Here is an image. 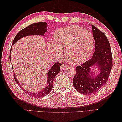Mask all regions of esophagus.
Instances as JSON below:
<instances>
[{
	"instance_id": "esophagus-1",
	"label": "esophagus",
	"mask_w": 122,
	"mask_h": 122,
	"mask_svg": "<svg viewBox=\"0 0 122 122\" xmlns=\"http://www.w3.org/2000/svg\"><path fill=\"white\" fill-rule=\"evenodd\" d=\"M66 66H67L66 64H64V63H63V64H62V65H61V69H64V68H66Z\"/></svg>"
}]
</instances>
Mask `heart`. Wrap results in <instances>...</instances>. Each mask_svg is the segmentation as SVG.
<instances>
[{"mask_svg":"<svg viewBox=\"0 0 122 122\" xmlns=\"http://www.w3.org/2000/svg\"><path fill=\"white\" fill-rule=\"evenodd\" d=\"M54 41L49 43L50 52L61 58L62 53L68 62L74 65L89 59L94 48V38L90 31L78 25L61 28L54 33Z\"/></svg>","mask_w":122,"mask_h":122,"instance_id":"heart-1","label":"heart"}]
</instances>
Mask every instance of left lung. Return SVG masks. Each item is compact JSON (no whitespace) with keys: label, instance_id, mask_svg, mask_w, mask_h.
Masks as SVG:
<instances>
[{"label":"left lung","instance_id":"left-lung-1","mask_svg":"<svg viewBox=\"0 0 122 122\" xmlns=\"http://www.w3.org/2000/svg\"><path fill=\"white\" fill-rule=\"evenodd\" d=\"M92 29L95 40L94 53L89 60L76 67L73 79L77 91L86 95L95 94L104 85L113 66L112 52L107 37L94 25H92ZM95 65L99 66L100 73L92 78L89 75L90 68Z\"/></svg>","mask_w":122,"mask_h":122}]
</instances>
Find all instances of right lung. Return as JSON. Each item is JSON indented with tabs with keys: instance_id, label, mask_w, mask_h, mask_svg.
<instances>
[{
	"instance_id": "add662e5",
	"label": "right lung",
	"mask_w": 122,
	"mask_h": 122,
	"mask_svg": "<svg viewBox=\"0 0 122 122\" xmlns=\"http://www.w3.org/2000/svg\"><path fill=\"white\" fill-rule=\"evenodd\" d=\"M46 25L47 23L45 22H37L35 23V24H33L29 25V26L27 27L24 28L22 30L18 32L17 35L15 36V37L14 41H13L12 45H14V43H15L16 41H17L18 40H19L20 39L22 38V37H26L30 35H41L44 36L45 32L46 31ZM11 50L10 49V56L9 58L10 59V56H11ZM11 61V60H10ZM61 65V63L59 62H56L52 66V67L50 69V70L48 73V81H47V86L46 87V88L42 91H41L39 93H31L25 90H24L22 87L20 86L21 89L23 91H24V92L29 95L31 96L32 97L39 98L41 97H43L46 95H47L49 93L51 92V91L53 87V82L54 81V77L56 76L58 73L59 72L60 70V66ZM14 79L15 81L18 84V85L20 86L19 82L18 81L17 79L15 78V74H14Z\"/></svg>"
}]
</instances>
